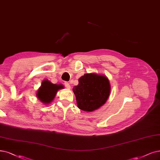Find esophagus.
Here are the masks:
<instances>
[{
  "label": "esophagus",
  "mask_w": 160,
  "mask_h": 160,
  "mask_svg": "<svg viewBox=\"0 0 160 160\" xmlns=\"http://www.w3.org/2000/svg\"><path fill=\"white\" fill-rule=\"evenodd\" d=\"M64 86L67 88V89H70V85L69 84V83H68V82H65Z\"/></svg>",
  "instance_id": "esophagus-1"
}]
</instances>
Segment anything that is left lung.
<instances>
[{"instance_id":"left-lung-1","label":"left lung","mask_w":160,"mask_h":160,"mask_svg":"<svg viewBox=\"0 0 160 160\" xmlns=\"http://www.w3.org/2000/svg\"><path fill=\"white\" fill-rule=\"evenodd\" d=\"M110 90L109 80L94 73L80 77L78 84L73 88L78 108L88 112L102 106L108 100Z\"/></svg>"}]
</instances>
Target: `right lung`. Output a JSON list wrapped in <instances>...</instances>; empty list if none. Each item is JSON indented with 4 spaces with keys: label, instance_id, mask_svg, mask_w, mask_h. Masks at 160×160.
<instances>
[{
    "label": "right lung",
    "instance_id": "right-lung-1",
    "mask_svg": "<svg viewBox=\"0 0 160 160\" xmlns=\"http://www.w3.org/2000/svg\"><path fill=\"white\" fill-rule=\"evenodd\" d=\"M62 88L63 86L61 84H53L49 80H45L43 81L42 84L38 90L37 96L41 102L45 104H48L55 98L57 91Z\"/></svg>",
    "mask_w": 160,
    "mask_h": 160
}]
</instances>
